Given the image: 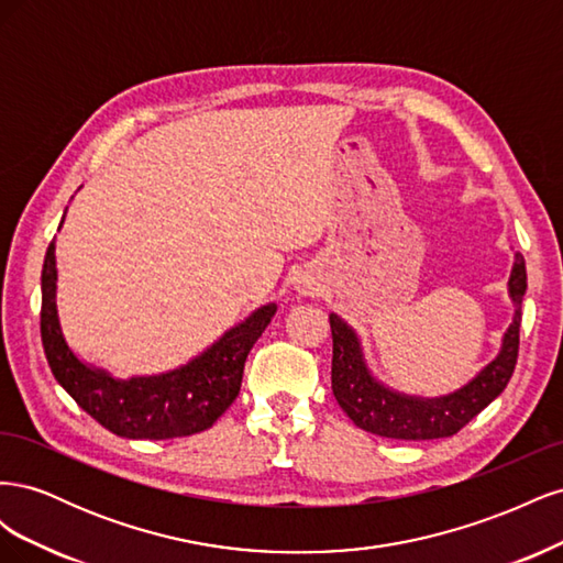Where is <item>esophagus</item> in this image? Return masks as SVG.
Returning <instances> with one entry per match:
<instances>
[{"label": "esophagus", "instance_id": "34e87169", "mask_svg": "<svg viewBox=\"0 0 563 563\" xmlns=\"http://www.w3.org/2000/svg\"><path fill=\"white\" fill-rule=\"evenodd\" d=\"M296 288H298V291H300L302 296H308V294H314V291H317V284H314L312 279H305V277H302Z\"/></svg>", "mask_w": 563, "mask_h": 563}]
</instances>
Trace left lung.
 Wrapping results in <instances>:
<instances>
[{
	"instance_id": "8db88e82",
	"label": "left lung",
	"mask_w": 563,
	"mask_h": 563,
	"mask_svg": "<svg viewBox=\"0 0 563 563\" xmlns=\"http://www.w3.org/2000/svg\"><path fill=\"white\" fill-rule=\"evenodd\" d=\"M507 294L515 305V314L512 323L503 333L498 354L472 380L441 397L406 395V391L391 389L378 380L368 368L360 333L343 317L331 312V387L340 408L350 416L356 428L387 439H444L463 430L474 416H479L500 395L515 373L521 300L526 294V263L521 253H515L512 272H509L507 279Z\"/></svg>"
}]
</instances>
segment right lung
Wrapping results in <instances>:
<instances>
[{
	"label": "right lung",
	"mask_w": 563,
	"mask_h": 563,
	"mask_svg": "<svg viewBox=\"0 0 563 563\" xmlns=\"http://www.w3.org/2000/svg\"><path fill=\"white\" fill-rule=\"evenodd\" d=\"M56 284V242H51L42 269V345L46 362L58 385L79 408L124 439H176L209 430L240 395L246 356L277 312V302L263 305L244 321L234 323L213 345L172 371L114 378L106 368L84 362L65 340Z\"/></svg>",
	"instance_id": "obj_1"
}]
</instances>
